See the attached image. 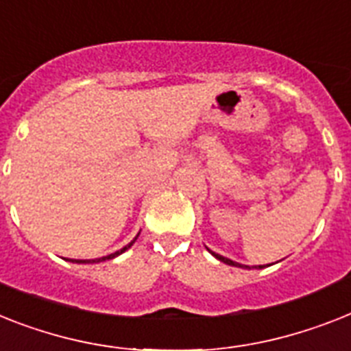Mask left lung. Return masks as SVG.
<instances>
[{
	"mask_svg": "<svg viewBox=\"0 0 351 351\" xmlns=\"http://www.w3.org/2000/svg\"><path fill=\"white\" fill-rule=\"evenodd\" d=\"M210 254L215 256L216 259H220V261H223V263H227V265H232V267H243V265H240V263H236V261H232V259H229V258H223V256H220V254H216V252H213V250H209ZM245 269H249V267H247V265H245ZM258 269H263V265H259Z\"/></svg>",
	"mask_w": 351,
	"mask_h": 351,
	"instance_id": "obj_1",
	"label": "left lung"
}]
</instances>
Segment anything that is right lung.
<instances>
[{
	"instance_id": "add662e5",
	"label": "right lung",
	"mask_w": 351,
	"mask_h": 351,
	"mask_svg": "<svg viewBox=\"0 0 351 351\" xmlns=\"http://www.w3.org/2000/svg\"><path fill=\"white\" fill-rule=\"evenodd\" d=\"M136 238H138V234L135 236V240H136ZM135 240L130 241V243H128L126 247H122L121 250H117V252H113V254L104 256V258H97V259H68V261H72V263H99V261H106V259H113V258H117V256H119V254H122V252H124V250L130 249L131 245L135 243Z\"/></svg>"
}]
</instances>
